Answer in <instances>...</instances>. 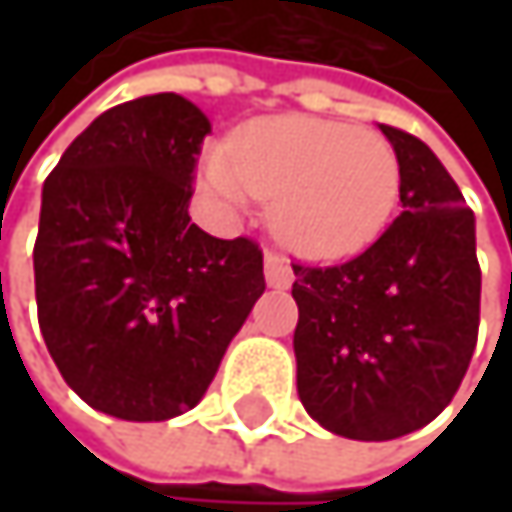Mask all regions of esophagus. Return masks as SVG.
<instances>
[{
  "instance_id": "34e87169",
  "label": "esophagus",
  "mask_w": 512,
  "mask_h": 512,
  "mask_svg": "<svg viewBox=\"0 0 512 512\" xmlns=\"http://www.w3.org/2000/svg\"><path fill=\"white\" fill-rule=\"evenodd\" d=\"M263 266H266V284L269 287H290L293 269H290V260L287 257H281L278 252H266Z\"/></svg>"
}]
</instances>
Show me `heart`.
Listing matches in <instances>:
<instances>
[{
  "instance_id": "obj_1",
  "label": "heart",
  "mask_w": 512,
  "mask_h": 512,
  "mask_svg": "<svg viewBox=\"0 0 512 512\" xmlns=\"http://www.w3.org/2000/svg\"><path fill=\"white\" fill-rule=\"evenodd\" d=\"M201 180L228 207L272 198L275 234L308 257L367 249L388 228L403 183L385 136L308 115L249 124L228 154L207 156Z\"/></svg>"
}]
</instances>
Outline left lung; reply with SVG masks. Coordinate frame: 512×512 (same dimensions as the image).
<instances>
[{"mask_svg":"<svg viewBox=\"0 0 512 512\" xmlns=\"http://www.w3.org/2000/svg\"><path fill=\"white\" fill-rule=\"evenodd\" d=\"M382 133L400 159L403 213L347 263H293L299 400L358 442L430 424L454 400L480 326L474 213L421 139Z\"/></svg>","mask_w":512,"mask_h":512,"instance_id":"obj_1","label":"left lung"}]
</instances>
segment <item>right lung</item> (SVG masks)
Masks as SVG:
<instances>
[{
    "instance_id": "obj_1",
    "label": "right lung",
    "mask_w": 512,
    "mask_h": 512,
    "mask_svg": "<svg viewBox=\"0 0 512 512\" xmlns=\"http://www.w3.org/2000/svg\"><path fill=\"white\" fill-rule=\"evenodd\" d=\"M207 133L186 97H139L91 121L44 183L41 335L64 382L121 421L192 409L266 290L255 240L189 222Z\"/></svg>"
}]
</instances>
